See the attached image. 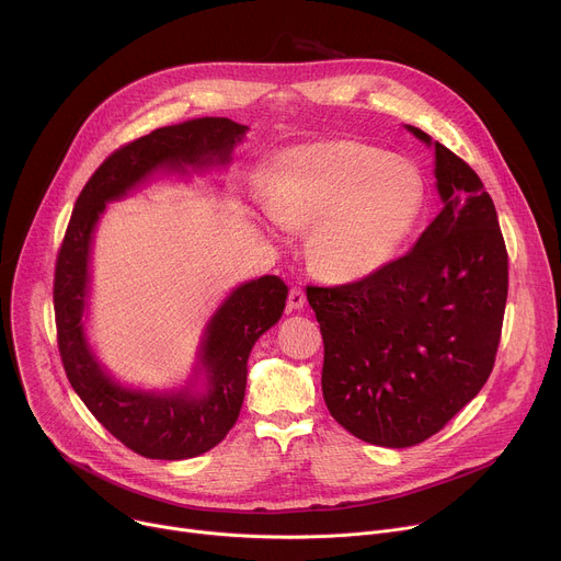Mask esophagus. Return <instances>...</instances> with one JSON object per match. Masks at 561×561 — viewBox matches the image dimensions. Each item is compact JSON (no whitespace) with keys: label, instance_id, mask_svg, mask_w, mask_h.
Listing matches in <instances>:
<instances>
[{"label":"esophagus","instance_id":"esophagus-1","mask_svg":"<svg viewBox=\"0 0 561 561\" xmlns=\"http://www.w3.org/2000/svg\"><path fill=\"white\" fill-rule=\"evenodd\" d=\"M306 306V295L299 286H293L288 293V310H301Z\"/></svg>","mask_w":561,"mask_h":561}]
</instances>
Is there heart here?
Listing matches in <instances>:
<instances>
[{"label":"heart","instance_id":"obj_1","mask_svg":"<svg viewBox=\"0 0 561 561\" xmlns=\"http://www.w3.org/2000/svg\"><path fill=\"white\" fill-rule=\"evenodd\" d=\"M426 184L409 159L353 139L299 144L271 169L266 210L284 228H310L319 275L357 282L388 266L413 234Z\"/></svg>","mask_w":561,"mask_h":561}]
</instances>
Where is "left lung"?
<instances>
[{"label": "left lung", "mask_w": 561, "mask_h": 561, "mask_svg": "<svg viewBox=\"0 0 561 561\" xmlns=\"http://www.w3.org/2000/svg\"><path fill=\"white\" fill-rule=\"evenodd\" d=\"M404 128L435 148L439 215L375 275L306 288L324 337V402L348 433L386 448L422 444L482 390L508 295V255L482 180L428 133Z\"/></svg>", "instance_id": "obj_1"}]
</instances>
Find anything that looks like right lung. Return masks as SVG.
Here are the masks:
<instances>
[{"instance_id":"right-lung-1","label":"right lung","mask_w":561,"mask_h":561,"mask_svg":"<svg viewBox=\"0 0 561 561\" xmlns=\"http://www.w3.org/2000/svg\"><path fill=\"white\" fill-rule=\"evenodd\" d=\"M249 126L197 117L157 128L113 152L79 193L55 268L57 340L70 386L87 409L130 450L150 459H191L217 446L239 417L255 342L275 327L288 297L277 275L234 286L208 317L188 379L173 388L119 381L89 337L91 257L106 204L128 197L157 175L226 171Z\"/></svg>"}]
</instances>
